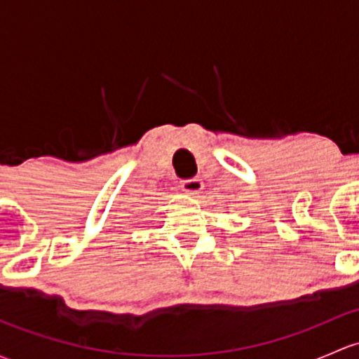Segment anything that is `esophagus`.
Instances as JSON below:
<instances>
[{"mask_svg": "<svg viewBox=\"0 0 359 359\" xmlns=\"http://www.w3.org/2000/svg\"><path fill=\"white\" fill-rule=\"evenodd\" d=\"M203 187H205V184L201 179H189L182 182V189L191 196H198L203 191Z\"/></svg>", "mask_w": 359, "mask_h": 359, "instance_id": "obj_1", "label": "esophagus"}]
</instances>
